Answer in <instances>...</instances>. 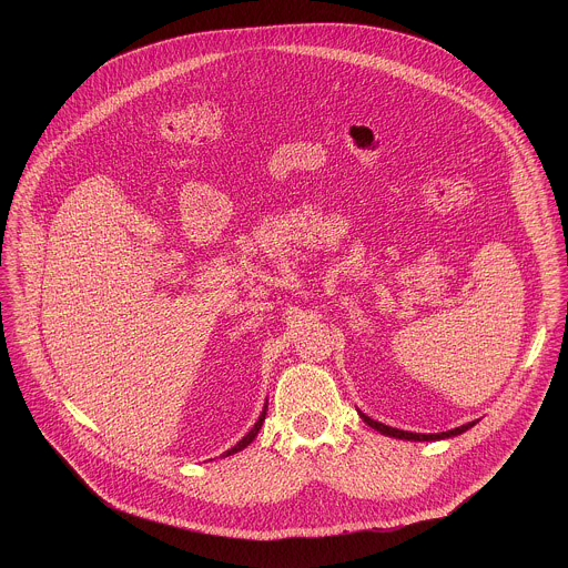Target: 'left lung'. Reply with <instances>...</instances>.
I'll return each instance as SVG.
<instances>
[{
  "instance_id": "obj_1",
  "label": "left lung",
  "mask_w": 568,
  "mask_h": 568,
  "mask_svg": "<svg viewBox=\"0 0 568 568\" xmlns=\"http://www.w3.org/2000/svg\"><path fill=\"white\" fill-rule=\"evenodd\" d=\"M358 413H361V410H358ZM361 417H363V422H367L372 428L381 430L383 435H389V437H396V439H408V442H437V439L455 437V435L466 433L468 428H473V426L479 422V419H477V422H468V424L457 426V428H450V430H446V433H410V430H400V428H394V426H385V424H381V422L367 417L365 413H361Z\"/></svg>"
}]
</instances>
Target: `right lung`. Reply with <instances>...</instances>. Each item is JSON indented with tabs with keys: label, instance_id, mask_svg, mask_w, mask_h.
<instances>
[{
	"label": "right lung",
	"instance_id": "obj_1",
	"mask_svg": "<svg viewBox=\"0 0 568 568\" xmlns=\"http://www.w3.org/2000/svg\"><path fill=\"white\" fill-rule=\"evenodd\" d=\"M264 417H266V405H264V408H262V413H260V417H257V422L253 424V428L244 435L243 439L234 446V448H230L223 457H230V455H234V453H239V450H243V448H246L255 437H257V433H260V428H262V422H264Z\"/></svg>",
	"mask_w": 568,
	"mask_h": 568
}]
</instances>
